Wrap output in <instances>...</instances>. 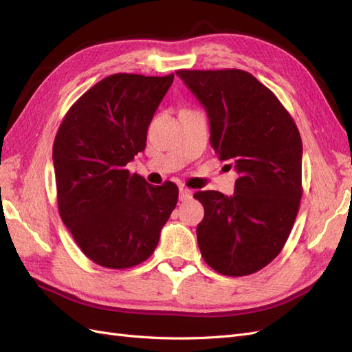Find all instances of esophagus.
Instances as JSON below:
<instances>
[{
	"label": "esophagus",
	"mask_w": 352,
	"mask_h": 352,
	"mask_svg": "<svg viewBox=\"0 0 352 352\" xmlns=\"http://www.w3.org/2000/svg\"><path fill=\"white\" fill-rule=\"evenodd\" d=\"M192 198V190L190 189H186V188H180L179 189V199L180 201H188V199H190Z\"/></svg>",
	"instance_id": "esophagus-1"
}]
</instances>
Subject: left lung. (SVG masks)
Wrapping results in <instances>:
<instances>
[{"label": "left lung", "instance_id": "left-lung-1", "mask_svg": "<svg viewBox=\"0 0 352 352\" xmlns=\"http://www.w3.org/2000/svg\"><path fill=\"white\" fill-rule=\"evenodd\" d=\"M210 120V142L235 167V194L199 190L202 258L225 276H247L278 257L302 197V142L291 114L251 73L177 70Z\"/></svg>", "mask_w": 352, "mask_h": 352}]
</instances>
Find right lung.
<instances>
[{
	"label": "right lung",
	"mask_w": 352,
	"mask_h": 352,
	"mask_svg": "<svg viewBox=\"0 0 352 352\" xmlns=\"http://www.w3.org/2000/svg\"><path fill=\"white\" fill-rule=\"evenodd\" d=\"M175 74L116 73L74 102L52 146L58 211L89 260L129 269L154 252L179 189L153 186L126 164L145 150L146 132Z\"/></svg>",
	"instance_id": "1"
}]
</instances>
